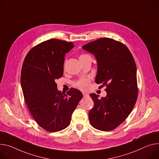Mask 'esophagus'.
Returning a JSON list of instances; mask_svg holds the SVG:
<instances>
[{"instance_id":"1","label":"esophagus","mask_w":159,"mask_h":159,"mask_svg":"<svg viewBox=\"0 0 159 159\" xmlns=\"http://www.w3.org/2000/svg\"><path fill=\"white\" fill-rule=\"evenodd\" d=\"M83 97L84 98H88L89 97V94L87 93H83Z\"/></svg>"}]
</instances>
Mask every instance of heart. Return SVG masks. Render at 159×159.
<instances>
[{
    "label": "heart",
    "mask_w": 159,
    "mask_h": 159,
    "mask_svg": "<svg viewBox=\"0 0 159 159\" xmlns=\"http://www.w3.org/2000/svg\"><path fill=\"white\" fill-rule=\"evenodd\" d=\"M85 56H89V55H88V54H82V55H80V57ZM89 83H90V80L89 79L83 78V79H81L79 80L78 81H77L75 83V85L78 89H79L80 90H85L89 87Z\"/></svg>",
    "instance_id": "b5f03b06"
}]
</instances>
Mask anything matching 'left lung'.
Wrapping results in <instances>:
<instances>
[{
  "label": "left lung",
  "instance_id": "obj_1",
  "mask_svg": "<svg viewBox=\"0 0 159 159\" xmlns=\"http://www.w3.org/2000/svg\"><path fill=\"white\" fill-rule=\"evenodd\" d=\"M97 60L96 83L106 86V97L91 94L94 107L89 118L94 128L109 131L120 125L131 113L138 98L136 66L134 57L122 42L100 38L82 46Z\"/></svg>",
  "mask_w": 159,
  "mask_h": 159
}]
</instances>
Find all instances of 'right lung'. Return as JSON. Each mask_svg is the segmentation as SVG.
Masks as SVG:
<instances>
[{
	"label": "right lung",
	"mask_w": 159,
	"mask_h": 159,
	"mask_svg": "<svg viewBox=\"0 0 159 159\" xmlns=\"http://www.w3.org/2000/svg\"><path fill=\"white\" fill-rule=\"evenodd\" d=\"M73 42L52 39L37 45L28 52L21 72L24 99L36 122L49 132L67 127L82 93L71 88L66 94L58 91L55 82L63 76L65 54Z\"/></svg>",
	"instance_id": "1"
}]
</instances>
